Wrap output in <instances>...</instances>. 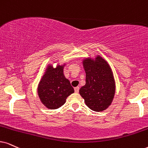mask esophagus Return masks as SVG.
<instances>
[{
	"instance_id": "obj_1",
	"label": "esophagus",
	"mask_w": 148,
	"mask_h": 148,
	"mask_svg": "<svg viewBox=\"0 0 148 148\" xmlns=\"http://www.w3.org/2000/svg\"><path fill=\"white\" fill-rule=\"evenodd\" d=\"M74 91H75L76 93H78V91H79V87H74Z\"/></svg>"
}]
</instances>
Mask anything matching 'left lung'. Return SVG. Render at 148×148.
<instances>
[{
	"label": "left lung",
	"mask_w": 148,
	"mask_h": 148,
	"mask_svg": "<svg viewBox=\"0 0 148 148\" xmlns=\"http://www.w3.org/2000/svg\"><path fill=\"white\" fill-rule=\"evenodd\" d=\"M86 73V83L79 93L88 107L100 112L108 108L115 93V82L111 67L100 55L83 60Z\"/></svg>",
	"instance_id": "obj_1"
}]
</instances>
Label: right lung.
<instances>
[{
  "label": "right lung",
  "instance_id": "obj_1",
  "mask_svg": "<svg viewBox=\"0 0 148 148\" xmlns=\"http://www.w3.org/2000/svg\"><path fill=\"white\" fill-rule=\"evenodd\" d=\"M65 63L53 68L48 64L37 87L41 102L48 109H57L63 106L66 99L74 92L70 80L65 77L63 68Z\"/></svg>",
  "mask_w": 148,
  "mask_h": 148
}]
</instances>
